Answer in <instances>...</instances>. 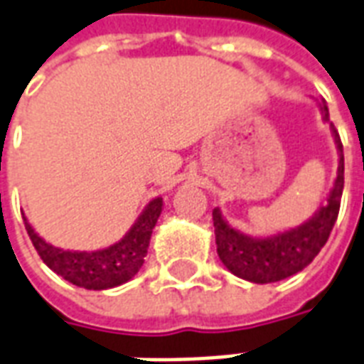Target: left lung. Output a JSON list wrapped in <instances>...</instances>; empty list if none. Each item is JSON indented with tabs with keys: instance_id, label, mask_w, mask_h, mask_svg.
<instances>
[{
	"instance_id": "obj_1",
	"label": "left lung",
	"mask_w": 364,
	"mask_h": 364,
	"mask_svg": "<svg viewBox=\"0 0 364 364\" xmlns=\"http://www.w3.org/2000/svg\"><path fill=\"white\" fill-rule=\"evenodd\" d=\"M323 120L328 122V107L321 101ZM330 132L338 149V171L326 202L301 225L277 232L271 237H250L232 229L221 210H213L218 256L232 274L256 284H269L299 273L315 259L330 237L340 212L343 191V146L336 127L330 124Z\"/></svg>"
}]
</instances>
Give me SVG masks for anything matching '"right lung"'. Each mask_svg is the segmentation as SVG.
Wrapping results in <instances>:
<instances>
[{"mask_svg":"<svg viewBox=\"0 0 364 364\" xmlns=\"http://www.w3.org/2000/svg\"><path fill=\"white\" fill-rule=\"evenodd\" d=\"M162 196L152 198L141 212L132 229L120 238L118 242L102 250L93 252H77V250L57 248L46 242L38 232L32 229L24 218L28 237L38 250L47 267L63 277L65 281L82 287L85 290H108L132 281L139 273L141 265L145 263L146 250L151 242L152 229L156 225L162 213Z\"/></svg>","mask_w":364,"mask_h":364,"instance_id":"obj_1","label":"right lung"}]
</instances>
